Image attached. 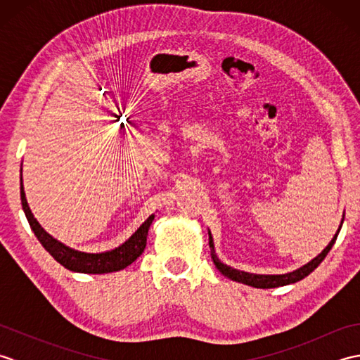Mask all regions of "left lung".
Returning a JSON list of instances; mask_svg holds the SVG:
<instances>
[{"instance_id": "1", "label": "left lung", "mask_w": 360, "mask_h": 360, "mask_svg": "<svg viewBox=\"0 0 360 360\" xmlns=\"http://www.w3.org/2000/svg\"><path fill=\"white\" fill-rule=\"evenodd\" d=\"M343 223V221H342ZM342 227V226H340ZM340 227L338 233L334 235V238L331 240V243L328 244V246L323 249L322 254L319 257H316L312 262H309L308 264H304L300 269H297L290 274H285V275H255V274H249V272H243V271H236L233 267L227 266L224 263H221L219 259L215 255V250H213V241H212V235L209 233V246H210V255L213 263H215L217 269L226 275L227 278H231L233 281H238V283H244V285H249V286H254V288H262V289H269V288H278V286H285V285H290V283H295V281H300L304 277H308V275L316 269V267L323 262L325 257L328 255V252L331 250L333 244L335 243V238H338V235L340 232Z\"/></svg>"}]
</instances>
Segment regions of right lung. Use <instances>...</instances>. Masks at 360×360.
<instances>
[{"instance_id": "obj_1", "label": "right lung", "mask_w": 360, "mask_h": 360, "mask_svg": "<svg viewBox=\"0 0 360 360\" xmlns=\"http://www.w3.org/2000/svg\"><path fill=\"white\" fill-rule=\"evenodd\" d=\"M21 204H22V210L26 213L29 224L32 227L38 241L41 243V246L48 250L60 264L65 266L66 269L74 271V272H83V274L116 272V271L124 269V267H127L128 264H131L137 257L142 255L145 244H147L148 229L153 223V219H155V215H151L133 233L131 238L125 241L117 249L103 252V254H85V252H79V250H72L70 248H66L65 244L53 240L49 233L44 232V229L38 224V221L34 218L32 212L29 209L25 188H22V179H21Z\"/></svg>"}]
</instances>
